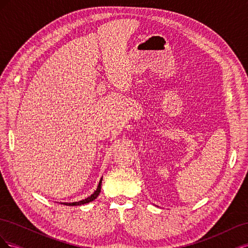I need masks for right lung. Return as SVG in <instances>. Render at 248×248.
I'll return each mask as SVG.
<instances>
[{
	"instance_id": "add662e5",
	"label": "right lung",
	"mask_w": 248,
	"mask_h": 248,
	"mask_svg": "<svg viewBox=\"0 0 248 248\" xmlns=\"http://www.w3.org/2000/svg\"><path fill=\"white\" fill-rule=\"evenodd\" d=\"M101 181H102V178H101L100 182H99V184H98V187H97V189H96V190L94 191V193L91 194V196H90L89 198H87V199H85V200H82V201H79V202H63V204L66 205V206H80V205H84V204H87V202H90L94 201L97 197L99 196V193H100V190H101Z\"/></svg>"
}]
</instances>
